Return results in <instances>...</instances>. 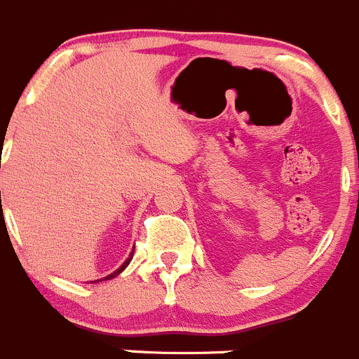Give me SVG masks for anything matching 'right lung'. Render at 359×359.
Wrapping results in <instances>:
<instances>
[{"instance_id":"obj_1","label":"right lung","mask_w":359,"mask_h":359,"mask_svg":"<svg viewBox=\"0 0 359 359\" xmlns=\"http://www.w3.org/2000/svg\"><path fill=\"white\" fill-rule=\"evenodd\" d=\"M131 258H133V252H131V255H130V256H128V259H126V262H124V263H123V265H121V267H119V269H117V271H115V272H114V274L107 276V278H104V279H111V278H115V276H119V274H121V272H123V271H124V269H126V267H128V263H130V262H131Z\"/></svg>"}]
</instances>
